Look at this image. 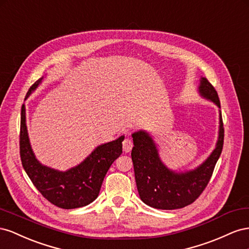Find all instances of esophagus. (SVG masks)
Listing matches in <instances>:
<instances>
[{
  "label": "esophagus",
  "mask_w": 249,
  "mask_h": 249,
  "mask_svg": "<svg viewBox=\"0 0 249 249\" xmlns=\"http://www.w3.org/2000/svg\"><path fill=\"white\" fill-rule=\"evenodd\" d=\"M132 147H133V143L130 139H125L123 141V151L124 152H126V153L129 152L132 149Z\"/></svg>",
  "instance_id": "esophagus-1"
}]
</instances>
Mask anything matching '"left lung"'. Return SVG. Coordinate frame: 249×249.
<instances>
[{"label":"left lung","instance_id":"1","mask_svg":"<svg viewBox=\"0 0 249 249\" xmlns=\"http://www.w3.org/2000/svg\"><path fill=\"white\" fill-rule=\"evenodd\" d=\"M199 94L220 108L216 89L207 78L201 77ZM224 128L219 110V136L209 158L194 170L175 172L161 161L153 139L145 130L132 133L131 159L140 198L159 210H176L193 203L208 186L219 156L222 152Z\"/></svg>","mask_w":249,"mask_h":249}]
</instances>
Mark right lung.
<instances>
[{
	"instance_id": "add662e5",
	"label": "right lung",
	"mask_w": 249,
	"mask_h": 249,
	"mask_svg": "<svg viewBox=\"0 0 249 249\" xmlns=\"http://www.w3.org/2000/svg\"><path fill=\"white\" fill-rule=\"evenodd\" d=\"M42 78L44 77L29 89L26 99L36 89ZM123 140L124 136H121L115 141L98 146L78 166L67 171H58L41 165L35 158L28 137L25 105L22 106L19 132L22 165L40 194L48 201L61 209L71 210L85 207L96 199L108 169L122 153Z\"/></svg>"
}]
</instances>
